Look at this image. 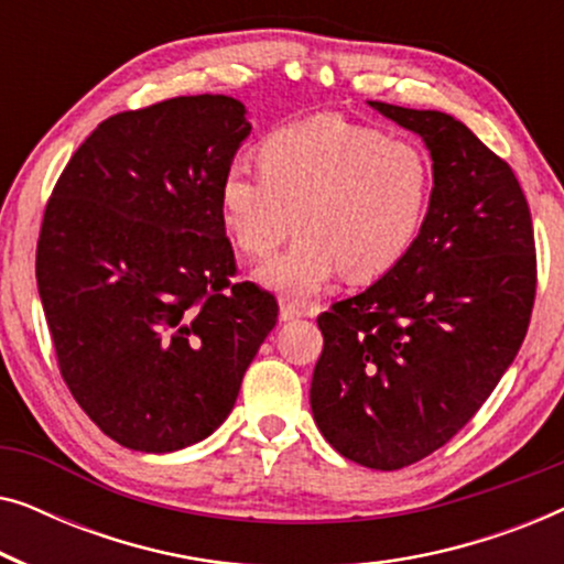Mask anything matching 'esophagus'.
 <instances>
[{"mask_svg": "<svg viewBox=\"0 0 564 564\" xmlns=\"http://www.w3.org/2000/svg\"><path fill=\"white\" fill-rule=\"evenodd\" d=\"M305 307H300L297 303H290V300H282L280 303V321H295L303 318Z\"/></svg>", "mask_w": 564, "mask_h": 564, "instance_id": "1", "label": "esophagus"}]
</instances>
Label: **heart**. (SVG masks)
<instances>
[{
    "label": "heart",
    "instance_id": "obj_1",
    "mask_svg": "<svg viewBox=\"0 0 564 564\" xmlns=\"http://www.w3.org/2000/svg\"><path fill=\"white\" fill-rule=\"evenodd\" d=\"M261 169L234 161L220 180V218L246 257L264 259L257 280L307 300L349 269L372 280L413 249L434 195V166L419 143L318 118L276 130L259 149Z\"/></svg>",
    "mask_w": 564,
    "mask_h": 564
}]
</instances>
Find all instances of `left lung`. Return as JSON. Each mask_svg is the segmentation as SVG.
Here are the masks:
<instances>
[{
	"label": "left lung",
	"mask_w": 564,
	"mask_h": 564,
	"mask_svg": "<svg viewBox=\"0 0 564 564\" xmlns=\"http://www.w3.org/2000/svg\"><path fill=\"white\" fill-rule=\"evenodd\" d=\"M369 105L423 138L434 195L403 261L318 315L311 408L346 459L400 469L449 442L511 367L534 307L536 253L513 169L465 122Z\"/></svg>",
	"instance_id": "obj_1"
}]
</instances>
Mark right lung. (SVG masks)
Segmentation results:
<instances>
[{
	"label": "right lung",
	"instance_id": "add662e5",
	"mask_svg": "<svg viewBox=\"0 0 564 564\" xmlns=\"http://www.w3.org/2000/svg\"><path fill=\"white\" fill-rule=\"evenodd\" d=\"M251 133L226 95L174 97L99 122L58 176L35 276L58 369L102 434L164 454L228 419L276 323L236 274L220 180Z\"/></svg>",
	"mask_w": 564,
	"mask_h": 564
}]
</instances>
